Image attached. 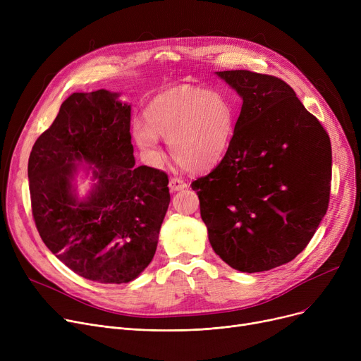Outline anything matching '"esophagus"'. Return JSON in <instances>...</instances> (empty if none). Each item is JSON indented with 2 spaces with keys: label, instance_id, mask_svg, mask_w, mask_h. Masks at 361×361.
<instances>
[{
  "label": "esophagus",
  "instance_id": "obj_1",
  "mask_svg": "<svg viewBox=\"0 0 361 361\" xmlns=\"http://www.w3.org/2000/svg\"><path fill=\"white\" fill-rule=\"evenodd\" d=\"M187 187V183L180 178V177H171L169 178V188L173 192H178V190H183V188Z\"/></svg>",
  "mask_w": 361,
  "mask_h": 361
}]
</instances>
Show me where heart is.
Returning a JSON list of instances; mask_svg holds the SVG:
<instances>
[{
	"instance_id": "b5f03b06",
	"label": "heart",
	"mask_w": 361,
	"mask_h": 361,
	"mask_svg": "<svg viewBox=\"0 0 361 361\" xmlns=\"http://www.w3.org/2000/svg\"><path fill=\"white\" fill-rule=\"evenodd\" d=\"M145 117L147 124L133 126L139 147L161 161V136L169 140L173 158L193 173L211 169L224 158L235 128V109L225 94L190 85L173 86L155 94Z\"/></svg>"
}]
</instances>
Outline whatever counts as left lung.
<instances>
[{
	"mask_svg": "<svg viewBox=\"0 0 361 361\" xmlns=\"http://www.w3.org/2000/svg\"><path fill=\"white\" fill-rule=\"evenodd\" d=\"M216 74L243 106L222 161L192 187L215 253L241 272L269 271L306 249L328 211L331 140L282 79Z\"/></svg>",
	"mask_w": 361,
	"mask_h": 361,
	"instance_id": "8db88e82",
	"label": "left lung"
}]
</instances>
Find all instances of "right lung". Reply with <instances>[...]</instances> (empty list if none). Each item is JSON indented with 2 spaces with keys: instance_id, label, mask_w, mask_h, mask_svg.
<instances>
[{
  "instance_id": "add662e5",
  "label": "right lung",
  "mask_w": 361,
  "mask_h": 361,
  "mask_svg": "<svg viewBox=\"0 0 361 361\" xmlns=\"http://www.w3.org/2000/svg\"><path fill=\"white\" fill-rule=\"evenodd\" d=\"M108 90L75 92L35 142L29 164L33 221L67 268L102 283L130 282L154 259L169 204L166 173L135 166L130 105ZM95 166L94 192L72 195L75 160Z\"/></svg>"
}]
</instances>
